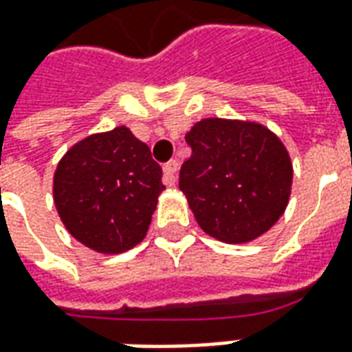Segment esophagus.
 <instances>
[{
    "label": "esophagus",
    "mask_w": 352,
    "mask_h": 352,
    "mask_svg": "<svg viewBox=\"0 0 352 352\" xmlns=\"http://www.w3.org/2000/svg\"><path fill=\"white\" fill-rule=\"evenodd\" d=\"M177 169H179V162H177V160H169L168 164H164L162 181H164V184H166V186H175Z\"/></svg>",
    "instance_id": "34e87169"
}]
</instances>
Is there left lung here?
Instances as JSON below:
<instances>
[{"mask_svg": "<svg viewBox=\"0 0 352 352\" xmlns=\"http://www.w3.org/2000/svg\"><path fill=\"white\" fill-rule=\"evenodd\" d=\"M179 188L199 228L229 244L256 241L287 207L293 164L282 140L252 121L209 117L186 134Z\"/></svg>", "mask_w": 352, "mask_h": 352, "instance_id": "obj_1", "label": "left lung"}]
</instances>
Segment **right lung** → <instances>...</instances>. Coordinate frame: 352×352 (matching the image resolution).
Listing matches in <instances>:
<instances>
[{"mask_svg":"<svg viewBox=\"0 0 352 352\" xmlns=\"http://www.w3.org/2000/svg\"><path fill=\"white\" fill-rule=\"evenodd\" d=\"M164 188L162 168L126 126L74 143L54 173L61 222L98 254H123L140 244Z\"/></svg>","mask_w":352,"mask_h":352,"instance_id":"add662e5","label":"right lung"}]
</instances>
